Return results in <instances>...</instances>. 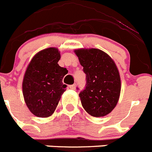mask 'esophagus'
<instances>
[{"mask_svg": "<svg viewBox=\"0 0 152 152\" xmlns=\"http://www.w3.org/2000/svg\"><path fill=\"white\" fill-rule=\"evenodd\" d=\"M69 88H70V89H75V88H76V85L75 84H73V85H71V86H69Z\"/></svg>", "mask_w": 152, "mask_h": 152, "instance_id": "1", "label": "esophagus"}]
</instances>
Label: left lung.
Here are the masks:
<instances>
[{
	"label": "left lung",
	"mask_w": 152,
	"mask_h": 152,
	"mask_svg": "<svg viewBox=\"0 0 152 152\" xmlns=\"http://www.w3.org/2000/svg\"><path fill=\"white\" fill-rule=\"evenodd\" d=\"M75 53L86 75V88L79 95L83 108L92 117L106 116L117 105L121 89L115 63L97 48L77 49Z\"/></svg>",
	"instance_id": "1"
}]
</instances>
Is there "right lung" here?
<instances>
[{
  "mask_svg": "<svg viewBox=\"0 0 152 152\" xmlns=\"http://www.w3.org/2000/svg\"><path fill=\"white\" fill-rule=\"evenodd\" d=\"M61 54L56 48L37 53L27 66L23 81V94L28 108L34 115H52L66 85L63 78L68 70L58 65Z\"/></svg>",
  "mask_w": 152,
  "mask_h": 152,
  "instance_id": "1",
  "label": "right lung"
}]
</instances>
